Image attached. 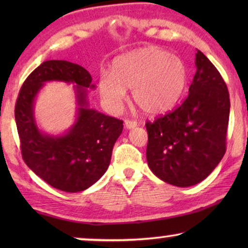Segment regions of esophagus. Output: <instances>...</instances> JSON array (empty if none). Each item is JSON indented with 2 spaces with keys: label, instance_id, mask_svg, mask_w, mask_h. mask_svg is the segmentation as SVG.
Instances as JSON below:
<instances>
[{
  "label": "esophagus",
  "instance_id": "34e87169",
  "mask_svg": "<svg viewBox=\"0 0 248 248\" xmlns=\"http://www.w3.org/2000/svg\"><path fill=\"white\" fill-rule=\"evenodd\" d=\"M124 124H125V127H126V130H131V128L137 127V125H138L137 122H135V121H130V120H125Z\"/></svg>",
  "mask_w": 248,
  "mask_h": 248
}]
</instances>
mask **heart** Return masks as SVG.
<instances>
[{"instance_id": "b5f03b06", "label": "heart", "mask_w": 248, "mask_h": 248, "mask_svg": "<svg viewBox=\"0 0 248 248\" xmlns=\"http://www.w3.org/2000/svg\"><path fill=\"white\" fill-rule=\"evenodd\" d=\"M186 83L184 62L167 50L149 46L117 56L111 63L110 74L99 78L98 90L111 111L121 109L126 89H132V99L143 113L160 115L177 104Z\"/></svg>"}]
</instances>
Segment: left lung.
Here are the masks:
<instances>
[{
    "label": "left lung",
    "mask_w": 248,
    "mask_h": 248,
    "mask_svg": "<svg viewBox=\"0 0 248 248\" xmlns=\"http://www.w3.org/2000/svg\"><path fill=\"white\" fill-rule=\"evenodd\" d=\"M188 96L174 111L147 122V160L168 184L188 187L205 179L226 152L230 100L225 81L202 52Z\"/></svg>",
    "instance_id": "1"
}]
</instances>
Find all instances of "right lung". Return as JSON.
I'll return each instance as SVG.
<instances>
[{
    "mask_svg": "<svg viewBox=\"0 0 248 248\" xmlns=\"http://www.w3.org/2000/svg\"><path fill=\"white\" fill-rule=\"evenodd\" d=\"M72 83L77 101L76 121L62 135L40 130L34 103L46 82ZM90 73L79 64L52 60L43 62L23 82L15 116L27 166L47 184L63 192L90 187L106 172L111 152L123 131V122L90 107L88 89H96Z\"/></svg>",
    "mask_w": 248,
    "mask_h": 248,
    "instance_id": "add662e5",
    "label": "right lung"
}]
</instances>
